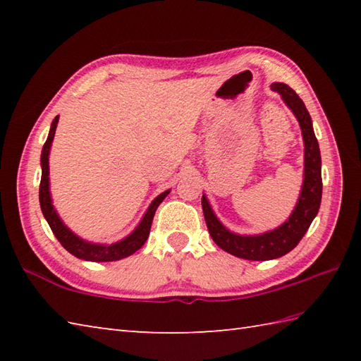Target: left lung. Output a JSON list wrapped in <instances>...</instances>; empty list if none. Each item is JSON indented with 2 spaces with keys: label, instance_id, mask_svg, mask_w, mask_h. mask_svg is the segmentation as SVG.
Wrapping results in <instances>:
<instances>
[{
  "label": "left lung",
  "instance_id": "obj_1",
  "mask_svg": "<svg viewBox=\"0 0 361 361\" xmlns=\"http://www.w3.org/2000/svg\"><path fill=\"white\" fill-rule=\"evenodd\" d=\"M271 90L279 93L282 101L293 111L295 118L299 122V127H301L304 141V180L296 206L291 211L290 217L278 228L271 229V231L262 234H237L229 231L217 219L206 195L203 194L202 197L204 220L212 240L229 255L247 260L278 259L293 250L304 234L307 233L313 219L317 217L321 204V195H323L321 153L315 132H313L310 114L301 101V97L286 83L274 82L271 83Z\"/></svg>",
  "mask_w": 361,
  "mask_h": 361
}]
</instances>
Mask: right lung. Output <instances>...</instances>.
Wrapping results in <instances>:
<instances>
[{
  "label": "right lung",
  "mask_w": 361,
  "mask_h": 361,
  "mask_svg": "<svg viewBox=\"0 0 361 361\" xmlns=\"http://www.w3.org/2000/svg\"><path fill=\"white\" fill-rule=\"evenodd\" d=\"M57 124H59V116L54 118L49 128L48 140H46L42 150V158H40L42 181H40V192H38V197H40L42 212L46 221H48V225L51 226L54 235L57 237V240L63 245V248L68 252H71V255L78 259L90 260V262H113V260H121L124 257L132 256L133 252L140 250L145 243V240H147L155 211L159 206V203L164 200V198L169 195V192H171V189L164 190L163 194H159L155 200L150 203L140 224H137V226L133 229V231L127 237H124V239H121L114 243H94V242H88L85 239H82V237L74 234L71 229L63 224V220L60 219L59 212L52 204V197L49 190V152L54 141V135H56Z\"/></svg>",
  "instance_id": "obj_1"
}]
</instances>
